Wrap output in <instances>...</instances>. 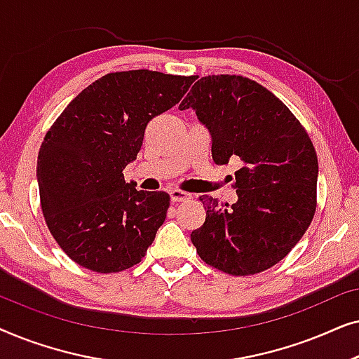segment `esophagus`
<instances>
[{
  "mask_svg": "<svg viewBox=\"0 0 359 359\" xmlns=\"http://www.w3.org/2000/svg\"><path fill=\"white\" fill-rule=\"evenodd\" d=\"M170 198H171V201H173V203H183V201L191 199V194L184 193V191H181V189H171L170 191Z\"/></svg>",
  "mask_w": 359,
  "mask_h": 359,
  "instance_id": "1",
  "label": "esophagus"
}]
</instances>
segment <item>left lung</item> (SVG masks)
<instances>
[{
    "label": "left lung",
    "mask_w": 359,
    "mask_h": 359,
    "mask_svg": "<svg viewBox=\"0 0 359 359\" xmlns=\"http://www.w3.org/2000/svg\"><path fill=\"white\" fill-rule=\"evenodd\" d=\"M193 107L212 137L215 165L237 156L238 201L201 196L205 220L191 232L209 266L232 276L266 271L296 247L317 208V154L307 130L271 91L242 75L198 80L180 109Z\"/></svg>",
    "instance_id": "obj_1"
}]
</instances>
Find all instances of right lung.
<instances>
[{
  "mask_svg": "<svg viewBox=\"0 0 359 359\" xmlns=\"http://www.w3.org/2000/svg\"><path fill=\"white\" fill-rule=\"evenodd\" d=\"M194 80L151 70L107 73L47 130L37 158L42 214L80 266L119 273L147 255L170 196L137 191L122 171L137 158L149 122L178 104Z\"/></svg>",
  "mask_w": 359,
  "mask_h": 359,
  "instance_id": "1",
  "label": "right lung"
}]
</instances>
